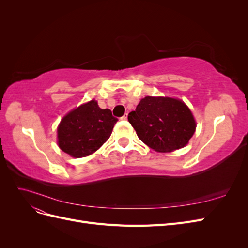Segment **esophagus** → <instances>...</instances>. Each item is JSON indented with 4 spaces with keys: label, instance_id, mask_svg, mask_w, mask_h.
Wrapping results in <instances>:
<instances>
[{
    "label": "esophagus",
    "instance_id": "obj_1",
    "mask_svg": "<svg viewBox=\"0 0 248 248\" xmlns=\"http://www.w3.org/2000/svg\"><path fill=\"white\" fill-rule=\"evenodd\" d=\"M127 116H128V115H127V114H124V116H123V117H121V120H127Z\"/></svg>",
    "mask_w": 248,
    "mask_h": 248
}]
</instances>
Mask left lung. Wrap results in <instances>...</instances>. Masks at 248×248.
Instances as JSON below:
<instances>
[{"label":"left lung","instance_id":"left-lung-1","mask_svg":"<svg viewBox=\"0 0 248 248\" xmlns=\"http://www.w3.org/2000/svg\"><path fill=\"white\" fill-rule=\"evenodd\" d=\"M128 121L142 142L162 153L186 146L197 127L189 108L170 97H145L129 112Z\"/></svg>","mask_w":248,"mask_h":248}]
</instances>
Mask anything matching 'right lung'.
I'll list each match as a JSON object with an SVG mask.
<instances>
[{
    "mask_svg": "<svg viewBox=\"0 0 248 248\" xmlns=\"http://www.w3.org/2000/svg\"><path fill=\"white\" fill-rule=\"evenodd\" d=\"M117 121L110 109L100 108L96 100L81 104L60 122L59 147L76 158L91 155L109 139Z\"/></svg>",
    "mask_w": 248,
    "mask_h": 248,
    "instance_id": "right-lung-1",
    "label": "right lung"
}]
</instances>
